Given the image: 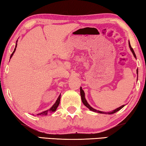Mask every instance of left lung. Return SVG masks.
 I'll return each instance as SVG.
<instances>
[{"mask_svg":"<svg viewBox=\"0 0 146 146\" xmlns=\"http://www.w3.org/2000/svg\"><path fill=\"white\" fill-rule=\"evenodd\" d=\"M129 44L130 49H131V51H132V53H133V55L134 56V57L136 58V55H135V53H134V50H133V49L132 48V47H131V44H130V42L129 43ZM136 73H137V74H138V69H137V70H136ZM137 80H138V78H137ZM80 95H81V98H82V102L84 103V104L85 105V106H86V107L88 108H89V110H90L93 111H95V112H98V113H100L113 114V113H115V112L118 111L119 110H120L121 109L123 108L125 106V105H123V106H120V107H119V108H116L115 110H114L111 111H110V112H104V111H99V110H96L94 109L93 108H92V107L90 106V105H89V104H88V102H87V100H86V98H85V93H84V90H83V89H82V87H80Z\"/></svg>","mask_w":146,"mask_h":146,"instance_id":"left-lung-1","label":"left lung"}]
</instances>
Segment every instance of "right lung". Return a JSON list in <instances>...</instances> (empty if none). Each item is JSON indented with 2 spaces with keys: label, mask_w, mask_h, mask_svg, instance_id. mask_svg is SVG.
<instances>
[{
  "label": "right lung",
  "mask_w": 146,
  "mask_h": 146,
  "mask_svg": "<svg viewBox=\"0 0 146 146\" xmlns=\"http://www.w3.org/2000/svg\"><path fill=\"white\" fill-rule=\"evenodd\" d=\"M17 40L16 41V44H15V47L14 50H13V53H12V55H11V56H10V59H11V58H12V55H13V53H14V52L15 51V50H16L17 45ZM60 95L59 96V97H58L57 100H56V102H55V104L53 105L52 107H51L50 110H46V111H43V112H42V113L37 114V115H41L42 116V115H48V113H51V112L55 111L56 110H57V107L59 106V103H60Z\"/></svg>",
  "instance_id": "obj_1"
}]
</instances>
